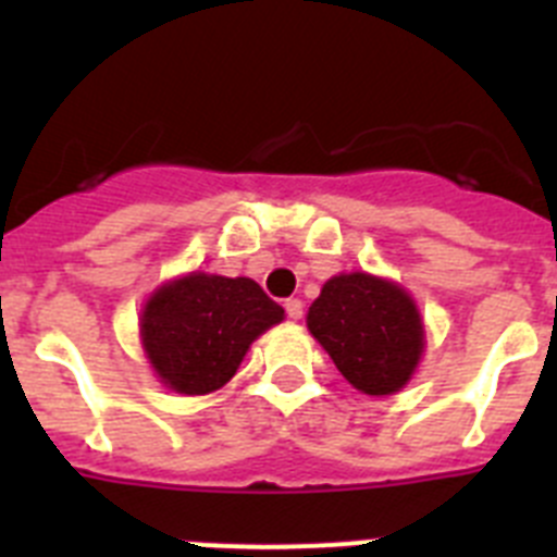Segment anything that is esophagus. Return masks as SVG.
<instances>
[{
    "label": "esophagus",
    "instance_id": "1",
    "mask_svg": "<svg viewBox=\"0 0 557 557\" xmlns=\"http://www.w3.org/2000/svg\"><path fill=\"white\" fill-rule=\"evenodd\" d=\"M284 309H287L289 321H301L304 318V304L298 301V298H289V301L284 304Z\"/></svg>",
    "mask_w": 557,
    "mask_h": 557
}]
</instances>
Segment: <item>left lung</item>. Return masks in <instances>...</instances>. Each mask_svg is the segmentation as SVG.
Segmentation results:
<instances>
[{
    "label": "left lung",
    "mask_w": 557,
    "mask_h": 557,
    "mask_svg": "<svg viewBox=\"0 0 557 557\" xmlns=\"http://www.w3.org/2000/svg\"><path fill=\"white\" fill-rule=\"evenodd\" d=\"M307 329L348 385L366 396L401 391L426 346L412 295L366 270L332 275L309 307Z\"/></svg>",
    "instance_id": "1"
}]
</instances>
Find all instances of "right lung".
Segmentation results:
<instances>
[{"label": "right lung", "mask_w": 557, "mask_h": 557, "mask_svg": "<svg viewBox=\"0 0 557 557\" xmlns=\"http://www.w3.org/2000/svg\"><path fill=\"white\" fill-rule=\"evenodd\" d=\"M284 321V309L245 275H175L147 295L139 339L161 385L206 396L228 385L250 343Z\"/></svg>", "instance_id": "add662e5"}]
</instances>
